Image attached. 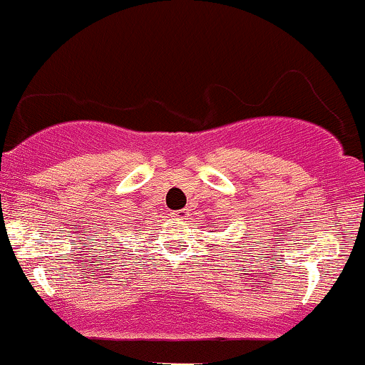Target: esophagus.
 <instances>
[{"mask_svg":"<svg viewBox=\"0 0 365 365\" xmlns=\"http://www.w3.org/2000/svg\"><path fill=\"white\" fill-rule=\"evenodd\" d=\"M171 215H173V217H177V220H187L188 211L187 209H178V211H173Z\"/></svg>","mask_w":365,"mask_h":365,"instance_id":"34e87169","label":"esophagus"}]
</instances>
